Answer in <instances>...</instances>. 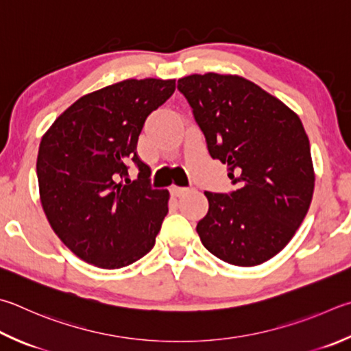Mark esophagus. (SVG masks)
I'll return each instance as SVG.
<instances>
[{
    "label": "esophagus",
    "mask_w": 351,
    "mask_h": 351,
    "mask_svg": "<svg viewBox=\"0 0 351 351\" xmlns=\"http://www.w3.org/2000/svg\"><path fill=\"white\" fill-rule=\"evenodd\" d=\"M187 192H189V189H186V187H180V186H171L170 187V193H171V196H175V197H180L182 195H186Z\"/></svg>",
    "instance_id": "34e87169"
}]
</instances>
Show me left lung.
<instances>
[{
    "label": "left lung",
    "instance_id": "obj_1",
    "mask_svg": "<svg viewBox=\"0 0 351 351\" xmlns=\"http://www.w3.org/2000/svg\"><path fill=\"white\" fill-rule=\"evenodd\" d=\"M213 159L227 164L234 190L204 192L208 212L196 232L224 263L253 267L289 244L315 189L301 119L254 82L233 75L178 80Z\"/></svg>",
    "mask_w": 351,
    "mask_h": 351
}]
</instances>
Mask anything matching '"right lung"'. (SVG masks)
<instances>
[{"label":"right lung","mask_w":351,"mask_h":351,"mask_svg":"<svg viewBox=\"0 0 351 351\" xmlns=\"http://www.w3.org/2000/svg\"><path fill=\"white\" fill-rule=\"evenodd\" d=\"M175 92V80H125L88 93L56 118L36 159L41 204L53 232L76 256L121 269L155 245L169 192L154 189L136 154L149 114ZM138 170L128 178V164Z\"/></svg>","instance_id":"add662e5"}]
</instances>
